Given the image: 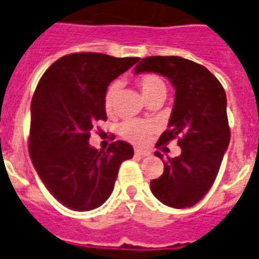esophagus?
<instances>
[{
  "label": "esophagus",
  "instance_id": "esophagus-1",
  "mask_svg": "<svg viewBox=\"0 0 259 259\" xmlns=\"http://www.w3.org/2000/svg\"><path fill=\"white\" fill-rule=\"evenodd\" d=\"M135 152L136 155H140V157H148V155L151 154L148 150H143V148H136Z\"/></svg>",
  "mask_w": 259,
  "mask_h": 259
}]
</instances>
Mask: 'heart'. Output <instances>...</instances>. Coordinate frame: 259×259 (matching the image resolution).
<instances>
[{
	"label": "heart",
	"mask_w": 259,
	"mask_h": 259,
	"mask_svg": "<svg viewBox=\"0 0 259 259\" xmlns=\"http://www.w3.org/2000/svg\"><path fill=\"white\" fill-rule=\"evenodd\" d=\"M137 84H139L141 94L146 98L147 102L152 100V98H158V97L165 98V96H166V84H165L162 77L158 76V74H141L140 77L137 79ZM118 90L119 84L115 81V83H111L108 85L107 91H105L104 107H105V111L108 113H112ZM155 129H157V126H155L154 122L140 120V119H130V120H124L123 123L119 126V133L126 140L132 141L135 144H144L151 137Z\"/></svg>",
	"instance_id": "obj_1"
}]
</instances>
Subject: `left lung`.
<instances>
[{
	"mask_svg": "<svg viewBox=\"0 0 259 259\" xmlns=\"http://www.w3.org/2000/svg\"><path fill=\"white\" fill-rule=\"evenodd\" d=\"M158 73L175 87L168 129L157 147L178 139L179 157L168 158L163 174L151 180L152 194L172 208H189L209 191L230 141L226 93L213 74L182 57H148L135 73ZM155 155L162 159L159 152Z\"/></svg>",
	"mask_w": 259,
	"mask_h": 259,
	"instance_id": "obj_1",
	"label": "left lung"
}]
</instances>
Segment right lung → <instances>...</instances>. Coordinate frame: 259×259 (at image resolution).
Wrapping results in <instances>:
<instances>
[{"mask_svg": "<svg viewBox=\"0 0 259 259\" xmlns=\"http://www.w3.org/2000/svg\"><path fill=\"white\" fill-rule=\"evenodd\" d=\"M140 58L79 53L55 61L31 100L29 152L47 190L73 211H91L112 193L120 163L133 147L118 140L107 151L89 144L97 120H107L104 96L109 83Z\"/></svg>", "mask_w": 259, "mask_h": 259, "instance_id": "obj_1", "label": "right lung"}]
</instances>
